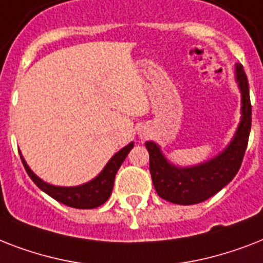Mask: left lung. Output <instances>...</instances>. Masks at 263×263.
Here are the masks:
<instances>
[{"mask_svg": "<svg viewBox=\"0 0 263 263\" xmlns=\"http://www.w3.org/2000/svg\"><path fill=\"white\" fill-rule=\"evenodd\" d=\"M236 82L241 92V120L232 142L218 156L195 166L179 168L165 158L158 144L144 143L153 184L162 199L177 204L199 203L216 195L239 172L251 131L249 80L240 64L236 65Z\"/></svg>", "mask_w": 263, "mask_h": 263, "instance_id": "1", "label": "left lung"}]
</instances>
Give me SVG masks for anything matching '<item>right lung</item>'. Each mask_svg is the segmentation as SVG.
<instances>
[{
    "label": "right lung",
    "mask_w": 263,
    "mask_h": 263,
    "mask_svg": "<svg viewBox=\"0 0 263 263\" xmlns=\"http://www.w3.org/2000/svg\"><path fill=\"white\" fill-rule=\"evenodd\" d=\"M132 147H134V142L121 148L119 153H116L115 156L110 158V161L107 162L106 166L103 168L102 172L99 173L95 179L86 184H82V185H76V187H57V185L45 183L31 171L23 157L22 162L31 180L43 192H46L47 195L51 196L53 199H55L60 203L67 204L69 208L94 209L103 204L109 199L111 190H113L116 173L125 160V157L128 156V153L131 152Z\"/></svg>",
    "instance_id": "1"
}]
</instances>
